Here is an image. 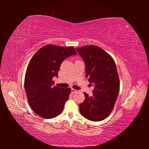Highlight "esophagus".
Masks as SVG:
<instances>
[{"mask_svg": "<svg viewBox=\"0 0 149 149\" xmlns=\"http://www.w3.org/2000/svg\"><path fill=\"white\" fill-rule=\"evenodd\" d=\"M77 90H75V89H73V88H72V89H71V92H72V93H75V92H77Z\"/></svg>", "mask_w": 149, "mask_h": 149, "instance_id": "34e87169", "label": "esophagus"}]
</instances>
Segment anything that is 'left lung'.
Here are the masks:
<instances>
[{"instance_id": "left-lung-1", "label": "left lung", "mask_w": 149, "mask_h": 149, "mask_svg": "<svg viewBox=\"0 0 149 149\" xmlns=\"http://www.w3.org/2000/svg\"><path fill=\"white\" fill-rule=\"evenodd\" d=\"M75 50L83 59L86 77L94 86L91 96L84 92L85 99L79 104L80 113L88 120L101 121L112 111L119 93L116 64L108 54L97 46L86 45Z\"/></svg>"}]
</instances>
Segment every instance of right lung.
<instances>
[{"instance_id":"obj_1","label":"right lung","mask_w":149,"mask_h":149,"mask_svg":"<svg viewBox=\"0 0 149 149\" xmlns=\"http://www.w3.org/2000/svg\"><path fill=\"white\" fill-rule=\"evenodd\" d=\"M76 54L73 47L47 45L31 58L24 87L29 106L38 116L49 119L62 113L71 90L54 86L52 78L58 77L60 66L65 59Z\"/></svg>"}]
</instances>
